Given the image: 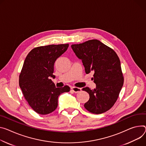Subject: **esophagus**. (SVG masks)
Instances as JSON below:
<instances>
[{"mask_svg":"<svg viewBox=\"0 0 146 146\" xmlns=\"http://www.w3.org/2000/svg\"><path fill=\"white\" fill-rule=\"evenodd\" d=\"M72 90L74 92H79L81 91V88H78V87H73L72 88Z\"/></svg>","mask_w":146,"mask_h":146,"instance_id":"1","label":"esophagus"}]
</instances>
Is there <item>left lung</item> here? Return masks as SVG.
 I'll return each instance as SVG.
<instances>
[{"label": "left lung", "mask_w": 146, "mask_h": 146, "mask_svg": "<svg viewBox=\"0 0 146 146\" xmlns=\"http://www.w3.org/2000/svg\"><path fill=\"white\" fill-rule=\"evenodd\" d=\"M71 47L82 60L86 74L94 73L96 88L82 90L90 95L84 107L91 113L100 114L110 110L116 102L123 84L121 62L116 53L97 39L73 44Z\"/></svg>", "instance_id": "obj_1"}]
</instances>
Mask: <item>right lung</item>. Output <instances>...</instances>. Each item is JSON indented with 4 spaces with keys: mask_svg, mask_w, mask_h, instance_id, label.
Masks as SVG:
<instances>
[{
    "mask_svg": "<svg viewBox=\"0 0 146 146\" xmlns=\"http://www.w3.org/2000/svg\"><path fill=\"white\" fill-rule=\"evenodd\" d=\"M69 44L49 45L33 49L26 57L20 74L19 86L29 105L36 113L49 114L58 107V97L70 87H56L50 77L56 60L68 49Z\"/></svg>",
    "mask_w": 146,
    "mask_h": 146,
    "instance_id": "obj_1",
    "label": "right lung"
}]
</instances>
